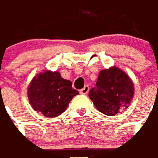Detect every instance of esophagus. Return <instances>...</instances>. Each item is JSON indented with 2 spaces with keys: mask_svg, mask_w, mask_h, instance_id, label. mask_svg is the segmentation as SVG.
Instances as JSON below:
<instances>
[{
  "mask_svg": "<svg viewBox=\"0 0 158 158\" xmlns=\"http://www.w3.org/2000/svg\"><path fill=\"white\" fill-rule=\"evenodd\" d=\"M88 92H89V86H88V85H85L82 89H81L80 90V93L82 94H86Z\"/></svg>",
  "mask_w": 158,
  "mask_h": 158,
  "instance_id": "34e87169",
  "label": "esophagus"
}]
</instances>
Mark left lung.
Returning a JSON list of instances; mask_svg holds the SVG:
<instances>
[{
    "label": "left lung",
    "instance_id": "left-lung-1",
    "mask_svg": "<svg viewBox=\"0 0 158 158\" xmlns=\"http://www.w3.org/2000/svg\"><path fill=\"white\" fill-rule=\"evenodd\" d=\"M134 94L131 78L123 70L113 66L99 72L96 86L89 90V97L100 113L115 116L120 110L129 108Z\"/></svg>",
    "mask_w": 158,
    "mask_h": 158
}]
</instances>
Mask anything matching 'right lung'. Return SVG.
I'll return each mask as SVG.
<instances>
[{"mask_svg": "<svg viewBox=\"0 0 158 158\" xmlns=\"http://www.w3.org/2000/svg\"><path fill=\"white\" fill-rule=\"evenodd\" d=\"M71 81L57 71L45 70L36 74L27 87L29 103L36 112L46 117H56L66 110L70 101L79 94Z\"/></svg>", "mask_w": 158, "mask_h": 158, "instance_id": "right-lung-1", "label": "right lung"}]
</instances>
